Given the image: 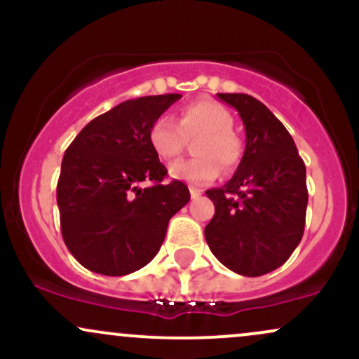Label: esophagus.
Wrapping results in <instances>:
<instances>
[{"mask_svg": "<svg viewBox=\"0 0 359 359\" xmlns=\"http://www.w3.org/2000/svg\"><path fill=\"white\" fill-rule=\"evenodd\" d=\"M191 197H192V199H199V197H201V191H199V189L191 187Z\"/></svg>", "mask_w": 359, "mask_h": 359, "instance_id": "obj_1", "label": "esophagus"}]
</instances>
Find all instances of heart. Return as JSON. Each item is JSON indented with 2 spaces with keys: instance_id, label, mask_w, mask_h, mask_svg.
Returning a JSON list of instances; mask_svg holds the SVG:
<instances>
[{
  "instance_id": "b5f03b06",
  "label": "heart",
  "mask_w": 359,
  "mask_h": 359,
  "mask_svg": "<svg viewBox=\"0 0 359 359\" xmlns=\"http://www.w3.org/2000/svg\"><path fill=\"white\" fill-rule=\"evenodd\" d=\"M231 128L233 116L224 106L211 100H197L180 108L179 123L167 114L155 118L148 130V142L160 158L174 160L182 154L187 138L199 135L194 142L197 158L172 163L168 174L192 185H204L217 179L221 167L233 170L240 163L243 145Z\"/></svg>"
}]
</instances>
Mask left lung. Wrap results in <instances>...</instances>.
<instances>
[{
  "mask_svg": "<svg viewBox=\"0 0 359 359\" xmlns=\"http://www.w3.org/2000/svg\"><path fill=\"white\" fill-rule=\"evenodd\" d=\"M240 113L246 148L236 174L205 191L214 216L204 234L224 266L245 277L278 269L302 240L307 211L306 165L285 126L248 94H217Z\"/></svg>",
  "mask_w": 359,
  "mask_h": 359,
  "instance_id": "1",
  "label": "left lung"
}]
</instances>
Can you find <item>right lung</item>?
<instances>
[{"instance_id": "obj_1", "label": "right lung", "mask_w": 359, "mask_h": 359, "mask_svg": "<svg viewBox=\"0 0 359 359\" xmlns=\"http://www.w3.org/2000/svg\"><path fill=\"white\" fill-rule=\"evenodd\" d=\"M180 94L121 102L89 121L62 158L57 205L65 246L82 266L133 273L158 253L170 217L191 199L148 142V130ZM148 182L147 188L141 184Z\"/></svg>"}]
</instances>
